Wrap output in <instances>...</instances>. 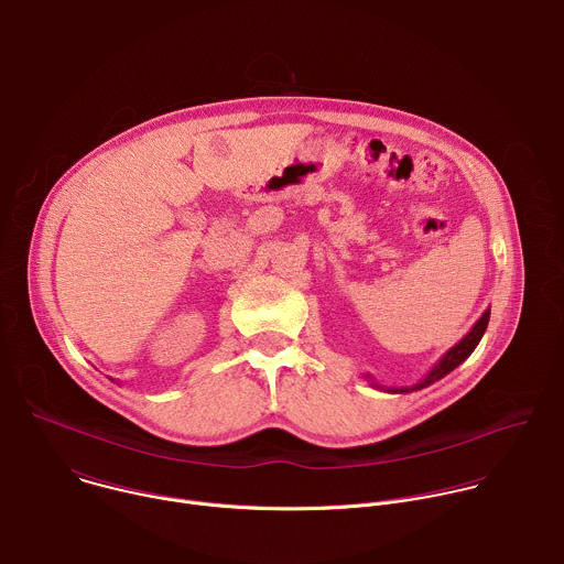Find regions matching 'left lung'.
I'll use <instances>...</instances> for the list:
<instances>
[{"instance_id":"1","label":"left lung","mask_w":564,"mask_h":564,"mask_svg":"<svg viewBox=\"0 0 564 564\" xmlns=\"http://www.w3.org/2000/svg\"><path fill=\"white\" fill-rule=\"evenodd\" d=\"M489 316H491V310H485V314H481V316L475 321V326L468 330V335L462 337L451 350H446L444 357L431 368V372H429L420 383H415V386H401V388H386V386H381L372 375H364V379H366L372 388H377V390H388V392H413V390H422V388H426V386L440 381L442 377H446L451 370H455L462 361H466V359L470 357V352L477 348L481 335L487 333Z\"/></svg>"}]
</instances>
